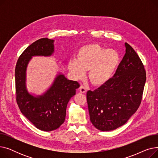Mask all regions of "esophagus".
Segmentation results:
<instances>
[{
    "instance_id": "34e87169",
    "label": "esophagus",
    "mask_w": 158,
    "mask_h": 158,
    "mask_svg": "<svg viewBox=\"0 0 158 158\" xmlns=\"http://www.w3.org/2000/svg\"><path fill=\"white\" fill-rule=\"evenodd\" d=\"M86 88L85 87V86H80V88H79V92H81V93H82V94H85V93H86Z\"/></svg>"
}]
</instances>
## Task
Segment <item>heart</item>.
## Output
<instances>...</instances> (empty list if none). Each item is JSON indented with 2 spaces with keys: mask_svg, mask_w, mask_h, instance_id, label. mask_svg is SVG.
Masks as SVG:
<instances>
[{
  "mask_svg": "<svg viewBox=\"0 0 158 158\" xmlns=\"http://www.w3.org/2000/svg\"><path fill=\"white\" fill-rule=\"evenodd\" d=\"M119 62V55L113 49H106L97 44L82 47L77 60L68 63V69L76 80L83 78L88 70V77L97 86L109 81Z\"/></svg>",
  "mask_w": 158,
  "mask_h": 158,
  "instance_id": "obj_1",
  "label": "heart"
}]
</instances>
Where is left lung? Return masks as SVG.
<instances>
[{"label":"left lung","mask_w":158,"mask_h":158,"mask_svg":"<svg viewBox=\"0 0 158 158\" xmlns=\"http://www.w3.org/2000/svg\"><path fill=\"white\" fill-rule=\"evenodd\" d=\"M126 53L112 78L86 94L90 121L102 131L125 124L137 111L146 81L143 64L131 46L125 43Z\"/></svg>","instance_id":"8db88e82"}]
</instances>
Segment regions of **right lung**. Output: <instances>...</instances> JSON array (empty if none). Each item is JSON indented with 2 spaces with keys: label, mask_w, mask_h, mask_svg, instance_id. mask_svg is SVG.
<instances>
[{
  "label": "right lung",
  "mask_w": 158,
  "mask_h": 158,
  "mask_svg": "<svg viewBox=\"0 0 158 158\" xmlns=\"http://www.w3.org/2000/svg\"><path fill=\"white\" fill-rule=\"evenodd\" d=\"M54 40L41 38L30 45L19 58L15 68L16 102L22 113L36 128L51 131L64 123L68 102L79 88L77 81L69 80L58 72L52 85L41 95L27 88V69L32 57H50L54 53ZM64 61L63 63H66Z\"/></svg>",
  "instance_id": "right-lung-1"
}]
</instances>
